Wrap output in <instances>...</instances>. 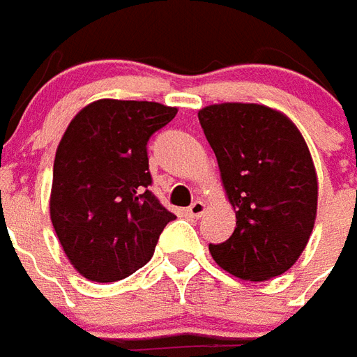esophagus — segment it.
<instances>
[{
    "instance_id": "obj_1",
    "label": "esophagus",
    "mask_w": 357,
    "mask_h": 357,
    "mask_svg": "<svg viewBox=\"0 0 357 357\" xmlns=\"http://www.w3.org/2000/svg\"><path fill=\"white\" fill-rule=\"evenodd\" d=\"M204 212H206V204H204V202H200V200L192 202V204L185 210L187 215H189V218H192V219L202 218V213H204Z\"/></svg>"
}]
</instances>
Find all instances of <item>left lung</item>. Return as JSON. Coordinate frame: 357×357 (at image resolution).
I'll return each instance as SVG.
<instances>
[{
  "instance_id": "8db88e82",
  "label": "left lung",
  "mask_w": 357,
  "mask_h": 357,
  "mask_svg": "<svg viewBox=\"0 0 357 357\" xmlns=\"http://www.w3.org/2000/svg\"><path fill=\"white\" fill-rule=\"evenodd\" d=\"M199 121L218 158L236 227L213 261L240 280L265 282L305 252L318 212L312 155L291 119L261 104L206 105Z\"/></svg>"
}]
</instances>
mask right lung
Masks as SVG:
<instances>
[{
  "mask_svg": "<svg viewBox=\"0 0 357 357\" xmlns=\"http://www.w3.org/2000/svg\"><path fill=\"white\" fill-rule=\"evenodd\" d=\"M176 113L158 102L102 98L66 128L49 210L66 257L86 280L107 284L136 273L176 218L147 189V142Z\"/></svg>",
  "mask_w": 357,
  "mask_h": 357,
  "instance_id": "add662e5",
  "label": "right lung"
}]
</instances>
